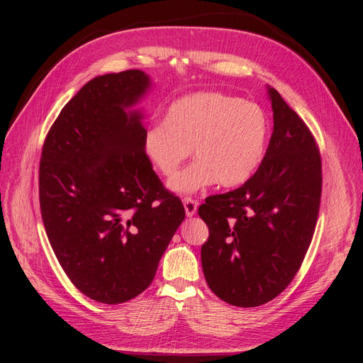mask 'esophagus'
<instances>
[{
	"mask_svg": "<svg viewBox=\"0 0 363 363\" xmlns=\"http://www.w3.org/2000/svg\"><path fill=\"white\" fill-rule=\"evenodd\" d=\"M183 206H184V211H186V216L191 218L196 213V207H199V203H196L192 199H184Z\"/></svg>",
	"mask_w": 363,
	"mask_h": 363,
	"instance_id": "obj_1",
	"label": "esophagus"
}]
</instances>
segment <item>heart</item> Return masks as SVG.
<instances>
[{
	"label": "heart",
	"mask_w": 363,
	"mask_h": 363,
	"mask_svg": "<svg viewBox=\"0 0 363 363\" xmlns=\"http://www.w3.org/2000/svg\"><path fill=\"white\" fill-rule=\"evenodd\" d=\"M269 123L255 104L223 92H199L175 100L164 121L151 123L142 136L144 155L169 177L189 157L188 168L169 180V189L194 194L207 186L233 188L256 172L267 151Z\"/></svg>",
	"instance_id": "obj_1"
}]
</instances>
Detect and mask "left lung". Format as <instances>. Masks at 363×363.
<instances>
[{
	"label": "left lung",
	"instance_id": "obj_1",
	"mask_svg": "<svg viewBox=\"0 0 363 363\" xmlns=\"http://www.w3.org/2000/svg\"><path fill=\"white\" fill-rule=\"evenodd\" d=\"M274 130L260 167L240 188L212 195L201 265L212 292L238 307L276 298L298 272L320 212L321 156L309 127L268 87Z\"/></svg>",
	"mask_w": 363,
	"mask_h": 363
}]
</instances>
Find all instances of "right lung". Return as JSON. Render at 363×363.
Instances as JSON below:
<instances>
[{"label":"right lung","mask_w":363,"mask_h":363,"mask_svg":"<svg viewBox=\"0 0 363 363\" xmlns=\"http://www.w3.org/2000/svg\"><path fill=\"white\" fill-rule=\"evenodd\" d=\"M148 87L139 69L95 77L62 108L42 148L48 240L74 286L104 304L150 286L184 219L144 155L142 113L128 111Z\"/></svg>","instance_id":"1"}]
</instances>
